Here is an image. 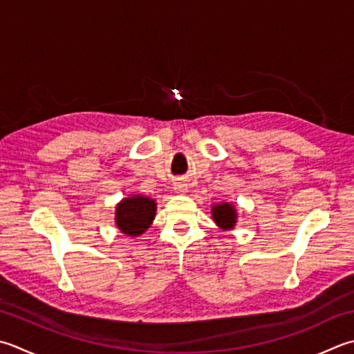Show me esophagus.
I'll return each mask as SVG.
<instances>
[{"instance_id":"1","label":"esophagus","mask_w":354,"mask_h":354,"mask_svg":"<svg viewBox=\"0 0 354 354\" xmlns=\"http://www.w3.org/2000/svg\"><path fill=\"white\" fill-rule=\"evenodd\" d=\"M173 189H175V192L176 193H185L187 192V184H184V183H175V185H173Z\"/></svg>"}]
</instances>
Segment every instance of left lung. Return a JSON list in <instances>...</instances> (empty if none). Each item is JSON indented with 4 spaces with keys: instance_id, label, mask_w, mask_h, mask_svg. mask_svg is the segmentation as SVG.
<instances>
[{
    "instance_id": "left-lung-1",
    "label": "left lung",
    "mask_w": 354,
    "mask_h": 354,
    "mask_svg": "<svg viewBox=\"0 0 354 354\" xmlns=\"http://www.w3.org/2000/svg\"><path fill=\"white\" fill-rule=\"evenodd\" d=\"M212 219L219 228L228 232L233 230L238 223V210L232 203L212 204Z\"/></svg>"
}]
</instances>
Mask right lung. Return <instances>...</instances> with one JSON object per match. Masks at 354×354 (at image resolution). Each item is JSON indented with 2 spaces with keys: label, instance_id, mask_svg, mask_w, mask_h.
I'll use <instances>...</instances> for the list:
<instances>
[{
  "label": "right lung",
  "instance_id": "1",
  "mask_svg": "<svg viewBox=\"0 0 354 354\" xmlns=\"http://www.w3.org/2000/svg\"><path fill=\"white\" fill-rule=\"evenodd\" d=\"M156 201L141 193L122 198L115 207V224L118 230L130 238L141 236L153 224Z\"/></svg>",
  "mask_w": 354,
  "mask_h": 354
}]
</instances>
